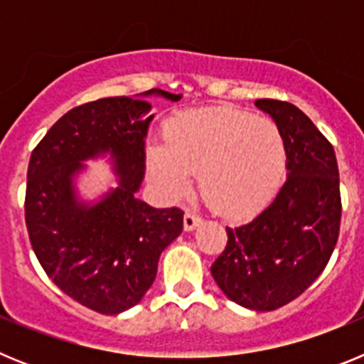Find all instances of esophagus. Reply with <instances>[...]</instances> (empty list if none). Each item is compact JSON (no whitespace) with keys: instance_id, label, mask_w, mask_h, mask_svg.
Segmentation results:
<instances>
[{"instance_id":"esophagus-1","label":"esophagus","mask_w":364,"mask_h":364,"mask_svg":"<svg viewBox=\"0 0 364 364\" xmlns=\"http://www.w3.org/2000/svg\"><path fill=\"white\" fill-rule=\"evenodd\" d=\"M200 222H202V218L198 217V215L195 213V211L188 210L184 213V230L186 231H193V230H195V228L198 226V224H200Z\"/></svg>"}]
</instances>
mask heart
Instances as JSON below:
<instances>
[{"mask_svg": "<svg viewBox=\"0 0 364 364\" xmlns=\"http://www.w3.org/2000/svg\"><path fill=\"white\" fill-rule=\"evenodd\" d=\"M151 149V173L169 198L186 195L198 173L204 198L218 213L242 218L262 210L286 173V144L266 117L228 105L178 112Z\"/></svg>", "mask_w": 364, "mask_h": 364, "instance_id": "heart-1", "label": "heart"}]
</instances>
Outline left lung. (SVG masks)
Here are the masks:
<instances>
[{"label":"left lung","instance_id":"left-lung-1","mask_svg":"<svg viewBox=\"0 0 364 364\" xmlns=\"http://www.w3.org/2000/svg\"><path fill=\"white\" fill-rule=\"evenodd\" d=\"M255 105L284 136L288 178L253 220L226 228L228 244L211 275L233 302L272 311L297 299L332 257L341 226L339 169L332 144L301 109L269 98Z\"/></svg>","mask_w":364,"mask_h":364}]
</instances>
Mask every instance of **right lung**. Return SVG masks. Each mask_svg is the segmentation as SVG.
Here are the masks:
<instances>
[{"mask_svg":"<svg viewBox=\"0 0 364 364\" xmlns=\"http://www.w3.org/2000/svg\"><path fill=\"white\" fill-rule=\"evenodd\" d=\"M178 102L182 96L151 89ZM114 96L65 112L31 154L25 222L32 250L50 281L83 306L117 315L142 301L160 253L182 233L184 211L136 198L146 173L153 114L144 98ZM109 154L119 188L95 205L77 200L73 176L83 159Z\"/></svg>","mask_w":364,"mask_h":364,"instance_id":"right-lung-1","label":"right lung"}]
</instances>
